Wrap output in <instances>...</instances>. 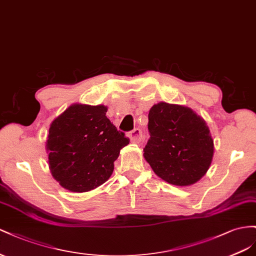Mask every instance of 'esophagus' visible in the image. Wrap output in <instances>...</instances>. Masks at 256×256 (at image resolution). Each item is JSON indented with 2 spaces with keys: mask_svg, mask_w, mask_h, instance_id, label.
<instances>
[{
  "mask_svg": "<svg viewBox=\"0 0 256 256\" xmlns=\"http://www.w3.org/2000/svg\"><path fill=\"white\" fill-rule=\"evenodd\" d=\"M128 136L130 138V142L134 144L140 142L144 138L142 130L140 128H134L133 130H130V132L128 133Z\"/></svg>",
  "mask_w": 256,
  "mask_h": 256,
  "instance_id": "obj_1",
  "label": "esophagus"
}]
</instances>
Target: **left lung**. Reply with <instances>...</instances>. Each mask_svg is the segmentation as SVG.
I'll list each match as a JSON object with an SVG mask.
<instances>
[{
  "label": "left lung",
  "instance_id": "left-lung-1",
  "mask_svg": "<svg viewBox=\"0 0 256 256\" xmlns=\"http://www.w3.org/2000/svg\"><path fill=\"white\" fill-rule=\"evenodd\" d=\"M150 138L144 156L158 177L186 186L209 170L214 140L206 122L184 106L158 103L148 114Z\"/></svg>",
  "mask_w": 256,
  "mask_h": 256
}]
</instances>
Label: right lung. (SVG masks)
Wrapping results in <instances>:
<instances>
[{
	"mask_svg": "<svg viewBox=\"0 0 256 256\" xmlns=\"http://www.w3.org/2000/svg\"><path fill=\"white\" fill-rule=\"evenodd\" d=\"M107 107L75 104L51 123L47 140L54 178L72 192H88L112 176L130 140L110 122Z\"/></svg>",
	"mask_w": 256,
	"mask_h": 256,
	"instance_id": "1",
	"label": "right lung"
}]
</instances>
